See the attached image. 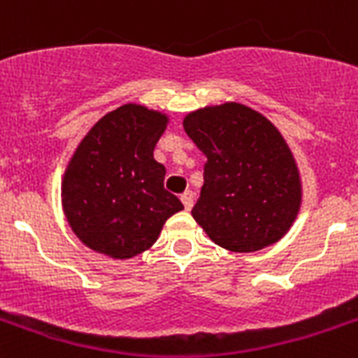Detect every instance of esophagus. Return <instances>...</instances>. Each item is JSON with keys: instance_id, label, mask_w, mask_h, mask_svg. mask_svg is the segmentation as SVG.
<instances>
[{"instance_id": "obj_1", "label": "esophagus", "mask_w": 358, "mask_h": 358, "mask_svg": "<svg viewBox=\"0 0 358 358\" xmlns=\"http://www.w3.org/2000/svg\"><path fill=\"white\" fill-rule=\"evenodd\" d=\"M181 201H182V205H185V208H187V210H190V208H192V205H194V192H192V190H187V192L182 194Z\"/></svg>"}]
</instances>
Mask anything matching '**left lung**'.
Masks as SVG:
<instances>
[{"label": "left lung", "instance_id": "8db88e82", "mask_svg": "<svg viewBox=\"0 0 358 358\" xmlns=\"http://www.w3.org/2000/svg\"><path fill=\"white\" fill-rule=\"evenodd\" d=\"M182 127L207 157L192 216L208 238L236 253L279 242L301 207V181L275 125L231 101L187 114Z\"/></svg>", "mask_w": 358, "mask_h": 358}]
</instances>
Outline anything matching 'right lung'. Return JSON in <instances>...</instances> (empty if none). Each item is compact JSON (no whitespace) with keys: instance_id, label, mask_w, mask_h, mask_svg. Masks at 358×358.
<instances>
[{"instance_id":"right-lung-1","label":"right lung","mask_w":358,"mask_h":358,"mask_svg":"<svg viewBox=\"0 0 358 358\" xmlns=\"http://www.w3.org/2000/svg\"><path fill=\"white\" fill-rule=\"evenodd\" d=\"M166 125V114L127 103L77 145L62 179V208L90 250L131 259L155 244L166 220L182 210L164 188L166 168L153 159Z\"/></svg>"}]
</instances>
